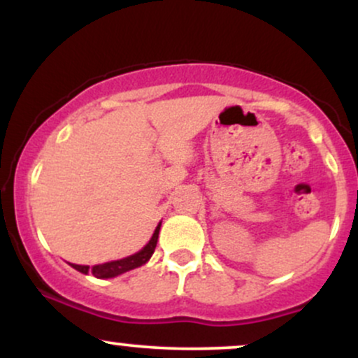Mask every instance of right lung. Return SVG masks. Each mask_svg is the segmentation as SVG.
Masks as SVG:
<instances>
[{
    "instance_id": "1",
    "label": "right lung",
    "mask_w": 358,
    "mask_h": 358,
    "mask_svg": "<svg viewBox=\"0 0 358 358\" xmlns=\"http://www.w3.org/2000/svg\"><path fill=\"white\" fill-rule=\"evenodd\" d=\"M159 227H162V222L158 224V227L155 229L153 237H151L150 242L143 248L139 252L133 254V256L124 257V259H119V261H110V262H104V264H97L89 268V266H80V264H71L73 269H77L82 274H89L92 273L94 276L99 278V279H108V278H116L119 274L127 273L131 269H136L139 266L146 264L150 261V257L153 256L155 248H156V242H158V234H159Z\"/></svg>"
}]
</instances>
